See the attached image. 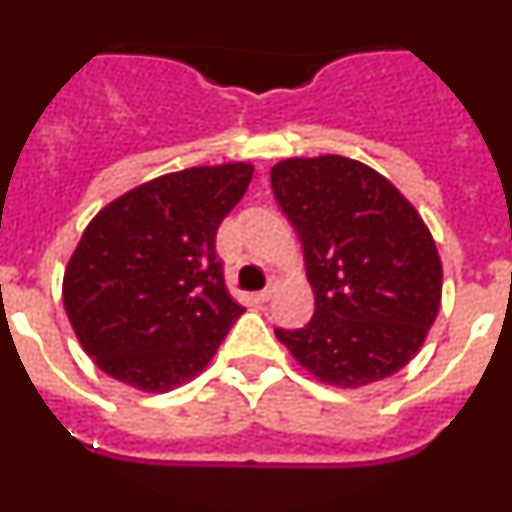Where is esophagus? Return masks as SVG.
Wrapping results in <instances>:
<instances>
[{
  "mask_svg": "<svg viewBox=\"0 0 512 512\" xmlns=\"http://www.w3.org/2000/svg\"><path fill=\"white\" fill-rule=\"evenodd\" d=\"M274 295H277V284H269V287L261 289V292H259V295H256V297H259L261 302H269Z\"/></svg>",
  "mask_w": 512,
  "mask_h": 512,
  "instance_id": "esophagus-1",
  "label": "esophagus"
}]
</instances>
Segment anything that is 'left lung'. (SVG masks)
<instances>
[{
  "mask_svg": "<svg viewBox=\"0 0 512 512\" xmlns=\"http://www.w3.org/2000/svg\"><path fill=\"white\" fill-rule=\"evenodd\" d=\"M271 187L305 251L315 315L279 341L330 387L359 390L408 366L441 307L431 230L400 189L346 156L284 158Z\"/></svg>",
  "mask_w": 512,
  "mask_h": 512,
  "instance_id": "1",
  "label": "left lung"
}]
</instances>
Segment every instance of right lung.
I'll list each match as a JSON object with an SVG mask.
<instances>
[{"label":"right lung","mask_w":512,"mask_h":512,"mask_svg":"<svg viewBox=\"0 0 512 512\" xmlns=\"http://www.w3.org/2000/svg\"><path fill=\"white\" fill-rule=\"evenodd\" d=\"M251 176L243 161L174 171L92 217L63 274V307L104 374L164 395L205 372L243 315L215 235Z\"/></svg>","instance_id":"obj_1"}]
</instances>
